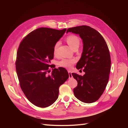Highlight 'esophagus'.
I'll use <instances>...</instances> for the list:
<instances>
[{"mask_svg":"<svg viewBox=\"0 0 128 128\" xmlns=\"http://www.w3.org/2000/svg\"><path fill=\"white\" fill-rule=\"evenodd\" d=\"M68 74H69V78H72V74L70 71H68Z\"/></svg>","mask_w":128,"mask_h":128,"instance_id":"esophagus-1","label":"esophagus"}]
</instances>
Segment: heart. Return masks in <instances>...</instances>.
Masks as SVG:
<instances>
[{"instance_id":"1","label":"heart","mask_w":128,"mask_h":128,"mask_svg":"<svg viewBox=\"0 0 128 128\" xmlns=\"http://www.w3.org/2000/svg\"><path fill=\"white\" fill-rule=\"evenodd\" d=\"M67 43L69 45L70 47L73 49L76 46H78L80 44V39L78 37H77L75 35H74V34H70V35L68 36L67 37L66 39ZM59 42H57L55 44L54 47V54L56 55V51H57V48L58 46H59ZM75 60L73 59H64L60 61L59 62H58V65L60 67H62L67 68H70L73 64L75 62Z\"/></svg>"}]
</instances>
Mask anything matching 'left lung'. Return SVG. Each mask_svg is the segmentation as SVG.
Masks as SVG:
<instances>
[{"label": "left lung", "instance_id": "8db88e82", "mask_svg": "<svg viewBox=\"0 0 128 128\" xmlns=\"http://www.w3.org/2000/svg\"><path fill=\"white\" fill-rule=\"evenodd\" d=\"M68 32L79 34L83 44L82 56L76 67L84 69L85 74L72 73L78 83L74 88V94L83 102H94L102 94L109 80L111 65L109 49L101 34L90 26L72 27L67 29L66 33Z\"/></svg>", "mask_w": 128, "mask_h": 128}]
</instances>
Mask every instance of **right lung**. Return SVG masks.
Wrapping results in <instances>:
<instances>
[{
  "instance_id": "add662e5",
  "label": "right lung",
  "mask_w": 128,
  "mask_h": 128,
  "mask_svg": "<svg viewBox=\"0 0 128 128\" xmlns=\"http://www.w3.org/2000/svg\"><path fill=\"white\" fill-rule=\"evenodd\" d=\"M66 31L38 28L19 45L15 65L20 87L29 101L37 107H47L54 102L59 87L69 77L67 70L62 67L54 68L48 74L54 47Z\"/></svg>"
}]
</instances>
